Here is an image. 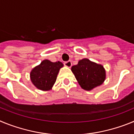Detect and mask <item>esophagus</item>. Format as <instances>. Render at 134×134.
<instances>
[{
	"label": "esophagus",
	"mask_w": 134,
	"mask_h": 134,
	"mask_svg": "<svg viewBox=\"0 0 134 134\" xmlns=\"http://www.w3.org/2000/svg\"><path fill=\"white\" fill-rule=\"evenodd\" d=\"M64 65L66 66H67V67H68V68H70L71 66H72V62H71L70 60H68V61H67V62H65Z\"/></svg>",
	"instance_id": "obj_1"
}]
</instances>
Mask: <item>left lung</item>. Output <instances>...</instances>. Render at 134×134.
<instances>
[{
  "label": "left lung",
  "mask_w": 134,
  "mask_h": 134,
  "mask_svg": "<svg viewBox=\"0 0 134 134\" xmlns=\"http://www.w3.org/2000/svg\"><path fill=\"white\" fill-rule=\"evenodd\" d=\"M72 72L80 86L86 91L100 85L105 79L103 66L86 58L80 60L77 65L73 66Z\"/></svg>",
  "instance_id": "8db88e82"
}]
</instances>
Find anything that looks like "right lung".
Returning a JSON list of instances; mask_svg holds the SVG:
<instances>
[{
	"instance_id": "obj_1",
	"label": "right lung",
	"mask_w": 134,
	"mask_h": 134,
	"mask_svg": "<svg viewBox=\"0 0 134 134\" xmlns=\"http://www.w3.org/2000/svg\"><path fill=\"white\" fill-rule=\"evenodd\" d=\"M63 64L60 62H52L45 60L31 72V82L37 88L42 91H49L56 80L57 75Z\"/></svg>"
}]
</instances>
